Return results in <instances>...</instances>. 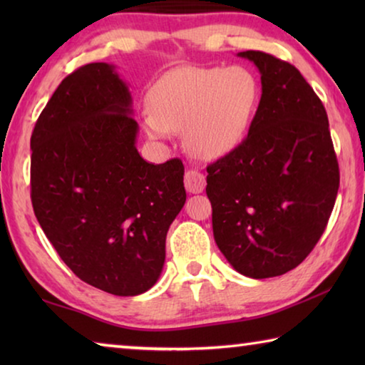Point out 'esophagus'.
Wrapping results in <instances>:
<instances>
[{
    "label": "esophagus",
    "mask_w": 365,
    "mask_h": 365,
    "mask_svg": "<svg viewBox=\"0 0 365 365\" xmlns=\"http://www.w3.org/2000/svg\"><path fill=\"white\" fill-rule=\"evenodd\" d=\"M206 187V177L197 170H188L185 174V188H187L188 193H201Z\"/></svg>",
    "instance_id": "esophagus-1"
}]
</instances>
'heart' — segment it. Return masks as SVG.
<instances>
[{
    "label": "heart",
    "mask_w": 365,
    "mask_h": 365,
    "mask_svg": "<svg viewBox=\"0 0 365 365\" xmlns=\"http://www.w3.org/2000/svg\"><path fill=\"white\" fill-rule=\"evenodd\" d=\"M259 98L257 78L245 67H178L153 86L143 127L153 140L183 130L191 153L220 159L242 146Z\"/></svg>",
    "instance_id": "b5f03b06"
}]
</instances>
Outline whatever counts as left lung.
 <instances>
[{
    "label": "left lung",
    "mask_w": 365,
    "mask_h": 365,
    "mask_svg": "<svg viewBox=\"0 0 365 365\" xmlns=\"http://www.w3.org/2000/svg\"><path fill=\"white\" fill-rule=\"evenodd\" d=\"M261 73V101L242 146L207 165L212 232L228 264L250 279L294 269L335 206L339 170L329 117L294 66L243 51Z\"/></svg>",
    "instance_id": "obj_1"
}]
</instances>
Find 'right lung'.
Wrapping results in <instances>:
<instances>
[{"label": "right lung", "mask_w": 365, "mask_h": 365, "mask_svg": "<svg viewBox=\"0 0 365 365\" xmlns=\"http://www.w3.org/2000/svg\"><path fill=\"white\" fill-rule=\"evenodd\" d=\"M132 115L115 66L91 63L61 82L30 138L43 232L80 280L115 296L159 280L168 230L187 201L182 160L141 158Z\"/></svg>", "instance_id": "1"}]
</instances>
